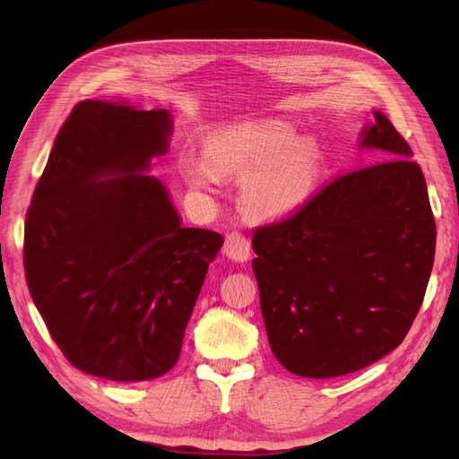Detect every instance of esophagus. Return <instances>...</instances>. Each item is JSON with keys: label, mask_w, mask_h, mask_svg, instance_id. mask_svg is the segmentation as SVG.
Here are the masks:
<instances>
[{"label": "esophagus", "mask_w": 459, "mask_h": 459, "mask_svg": "<svg viewBox=\"0 0 459 459\" xmlns=\"http://www.w3.org/2000/svg\"><path fill=\"white\" fill-rule=\"evenodd\" d=\"M224 255L233 262L243 264L251 258V241H248L243 233L231 231L226 235Z\"/></svg>", "instance_id": "34e87169"}]
</instances>
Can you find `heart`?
<instances>
[{
	"label": "heart",
	"instance_id": "heart-1",
	"mask_svg": "<svg viewBox=\"0 0 459 459\" xmlns=\"http://www.w3.org/2000/svg\"><path fill=\"white\" fill-rule=\"evenodd\" d=\"M203 159H179L178 169L186 184L214 193L218 176H243V204L260 218H281L297 211L316 184L314 145L293 137V130L281 120H247L220 128L204 140Z\"/></svg>",
	"mask_w": 459,
	"mask_h": 459
}]
</instances>
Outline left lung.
I'll return each mask as SVG.
<instances>
[{"mask_svg":"<svg viewBox=\"0 0 459 459\" xmlns=\"http://www.w3.org/2000/svg\"><path fill=\"white\" fill-rule=\"evenodd\" d=\"M371 113L358 147L381 162L333 179L253 238L272 352L300 377H339L393 352L433 270L437 228L423 172L391 120Z\"/></svg>","mask_w":459,"mask_h":459,"instance_id":"8db88e82","label":"left lung"}]
</instances>
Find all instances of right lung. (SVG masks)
Here are the masks:
<instances>
[{"instance_id": "1", "label": "right lung", "mask_w": 459, "mask_h": 459, "mask_svg": "<svg viewBox=\"0 0 459 459\" xmlns=\"http://www.w3.org/2000/svg\"><path fill=\"white\" fill-rule=\"evenodd\" d=\"M172 115L80 101L55 137L24 224L32 300L68 362L110 381L170 371L224 238L184 228L151 160Z\"/></svg>"}]
</instances>
